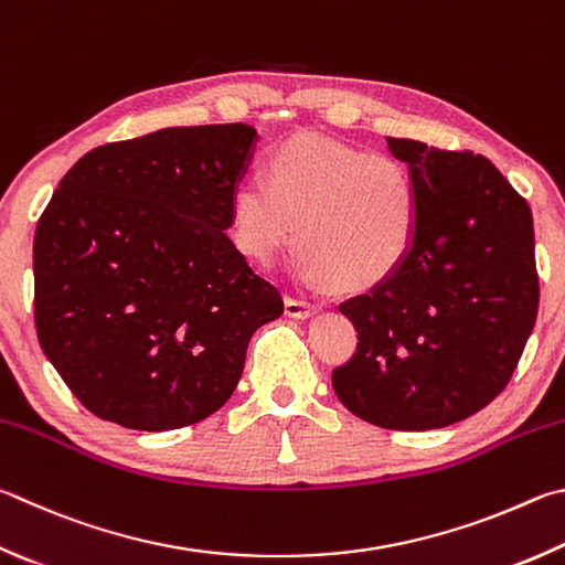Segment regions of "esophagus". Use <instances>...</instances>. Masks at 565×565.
<instances>
[{"instance_id": "1", "label": "esophagus", "mask_w": 565, "mask_h": 565, "mask_svg": "<svg viewBox=\"0 0 565 565\" xmlns=\"http://www.w3.org/2000/svg\"><path fill=\"white\" fill-rule=\"evenodd\" d=\"M321 306L311 303V301H303V299H286V316L291 318H309L313 316Z\"/></svg>"}]
</instances>
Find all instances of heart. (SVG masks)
<instances>
[{
  "instance_id": "b5f03b06",
  "label": "heart",
  "mask_w": 565,
  "mask_h": 565,
  "mask_svg": "<svg viewBox=\"0 0 565 565\" xmlns=\"http://www.w3.org/2000/svg\"><path fill=\"white\" fill-rule=\"evenodd\" d=\"M234 242L269 262L296 239L335 289L385 281L415 242L419 198L403 162L343 142L301 136L269 150L264 180L239 182L230 200Z\"/></svg>"
}]
</instances>
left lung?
<instances>
[{"instance_id": "1", "label": "left lung", "mask_w": 565, "mask_h": 565, "mask_svg": "<svg viewBox=\"0 0 565 565\" xmlns=\"http://www.w3.org/2000/svg\"><path fill=\"white\" fill-rule=\"evenodd\" d=\"M387 148L417 184L415 242L393 276L338 306L358 345L333 390L365 423L423 433L479 413L514 375L539 313L533 220L484 156Z\"/></svg>"}]
</instances>
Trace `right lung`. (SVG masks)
<instances>
[{
	"mask_svg": "<svg viewBox=\"0 0 565 565\" xmlns=\"http://www.w3.org/2000/svg\"><path fill=\"white\" fill-rule=\"evenodd\" d=\"M256 130L162 128L86 152L39 217L34 323L61 381L96 417L162 433L237 387L276 286L227 237Z\"/></svg>",
	"mask_w": 565,
	"mask_h": 565,
	"instance_id": "add662e5",
	"label": "right lung"
}]
</instances>
